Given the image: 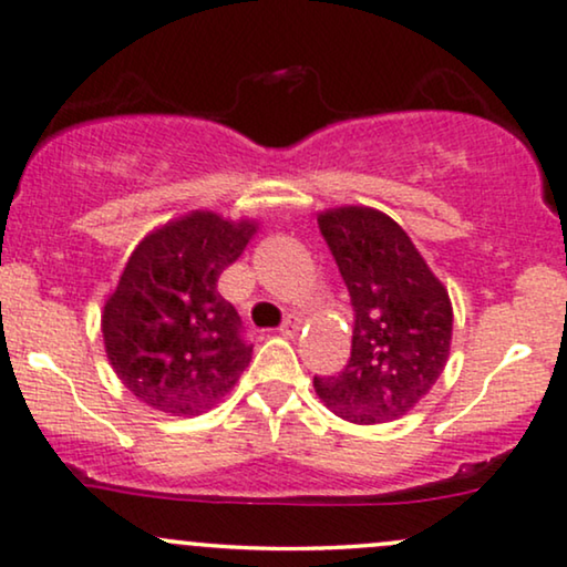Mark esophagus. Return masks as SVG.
<instances>
[{
	"instance_id": "esophagus-1",
	"label": "esophagus",
	"mask_w": 567,
	"mask_h": 567,
	"mask_svg": "<svg viewBox=\"0 0 567 567\" xmlns=\"http://www.w3.org/2000/svg\"><path fill=\"white\" fill-rule=\"evenodd\" d=\"M298 329H300V319L298 317H285L282 324H279V334L296 337Z\"/></svg>"
}]
</instances>
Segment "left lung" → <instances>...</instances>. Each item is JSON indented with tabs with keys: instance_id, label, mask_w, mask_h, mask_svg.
Listing matches in <instances>:
<instances>
[{
	"instance_id": "obj_1",
	"label": "left lung",
	"mask_w": 567,
	"mask_h": 567,
	"mask_svg": "<svg viewBox=\"0 0 567 567\" xmlns=\"http://www.w3.org/2000/svg\"><path fill=\"white\" fill-rule=\"evenodd\" d=\"M319 230L353 306V342L340 374L313 377L317 395L350 424L395 421L432 390L447 363V290L403 227L382 212H324Z\"/></svg>"
}]
</instances>
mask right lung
I'll use <instances>...</instances> for the list:
<instances>
[{
  "label": "right lung",
  "mask_w": 567,
  "mask_h": 567,
  "mask_svg": "<svg viewBox=\"0 0 567 567\" xmlns=\"http://www.w3.org/2000/svg\"><path fill=\"white\" fill-rule=\"evenodd\" d=\"M254 230L250 221L193 212L143 238L127 259L102 332L112 369L146 405L206 413L248 367L254 346L217 279Z\"/></svg>",
  "instance_id": "right-lung-1"
}]
</instances>
